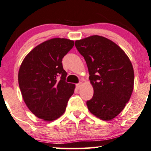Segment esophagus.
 Segmentation results:
<instances>
[{"mask_svg":"<svg viewBox=\"0 0 151 151\" xmlns=\"http://www.w3.org/2000/svg\"><path fill=\"white\" fill-rule=\"evenodd\" d=\"M82 85H83V83H78V84H76V87H77L78 89H80L81 87V86H82Z\"/></svg>","mask_w":151,"mask_h":151,"instance_id":"obj_1","label":"esophagus"}]
</instances>
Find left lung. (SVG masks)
<instances>
[{
	"label": "left lung",
	"mask_w": 151,
	"mask_h": 151,
	"mask_svg": "<svg viewBox=\"0 0 151 151\" xmlns=\"http://www.w3.org/2000/svg\"><path fill=\"white\" fill-rule=\"evenodd\" d=\"M75 45L86 61L94 89L87 108L101 120H112L124 109L132 94L134 73L131 61L118 45L103 36L76 40Z\"/></svg>",
	"instance_id": "obj_1"
}]
</instances>
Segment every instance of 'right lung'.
Wrapping results in <instances>:
<instances>
[{"label": "right lung", "mask_w": 151, "mask_h": 151, "mask_svg": "<svg viewBox=\"0 0 151 151\" xmlns=\"http://www.w3.org/2000/svg\"><path fill=\"white\" fill-rule=\"evenodd\" d=\"M74 45L73 40L55 38L34 47L22 61L18 82L26 105L45 121H53L66 111L75 85L66 83L63 57Z\"/></svg>", "instance_id": "1"}]
</instances>
